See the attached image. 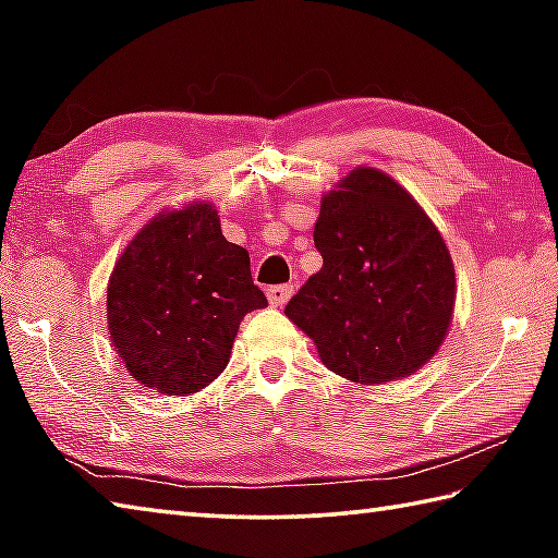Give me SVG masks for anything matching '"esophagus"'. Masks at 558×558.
<instances>
[{
    "mask_svg": "<svg viewBox=\"0 0 558 558\" xmlns=\"http://www.w3.org/2000/svg\"><path fill=\"white\" fill-rule=\"evenodd\" d=\"M292 286H272V288H268V300H270V305H276V307H280V305H286V302L290 300V295H292Z\"/></svg>",
    "mask_w": 558,
    "mask_h": 558,
    "instance_id": "esophagus-1",
    "label": "esophagus"
}]
</instances>
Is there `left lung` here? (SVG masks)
<instances>
[{
  "label": "left lung",
  "mask_w": 558,
  "mask_h": 558,
  "mask_svg": "<svg viewBox=\"0 0 558 558\" xmlns=\"http://www.w3.org/2000/svg\"><path fill=\"white\" fill-rule=\"evenodd\" d=\"M323 268L286 315L329 372L356 384L403 379L430 362L456 310V266L436 223L376 167L323 194L315 223Z\"/></svg>",
  "instance_id": "1"
}]
</instances>
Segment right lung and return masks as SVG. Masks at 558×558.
Wrapping results in <instances>:
<instances>
[{
    "mask_svg": "<svg viewBox=\"0 0 558 558\" xmlns=\"http://www.w3.org/2000/svg\"><path fill=\"white\" fill-rule=\"evenodd\" d=\"M268 300L248 251L223 239L211 202L153 216L108 280V332L132 379L165 396H192L229 364L241 319Z\"/></svg>",
    "mask_w": 558,
    "mask_h": 558,
    "instance_id": "add662e5",
    "label": "right lung"
}]
</instances>
